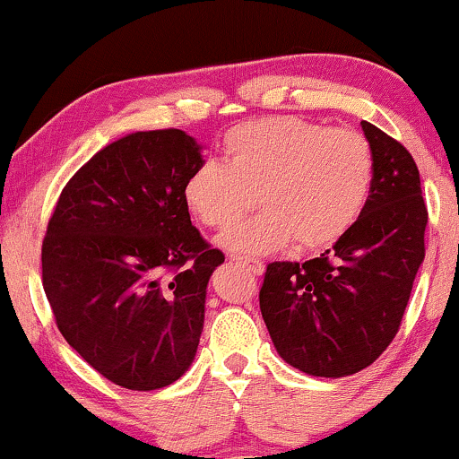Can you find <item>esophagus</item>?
I'll use <instances>...</instances> for the list:
<instances>
[{
    "label": "esophagus",
    "mask_w": 459,
    "mask_h": 459,
    "mask_svg": "<svg viewBox=\"0 0 459 459\" xmlns=\"http://www.w3.org/2000/svg\"><path fill=\"white\" fill-rule=\"evenodd\" d=\"M230 261L237 263L239 267H244L246 272H250L252 276H263L265 272V265L256 259H247V256H239V255H230Z\"/></svg>",
    "instance_id": "esophagus-1"
}]
</instances>
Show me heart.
Masks as SVG:
<instances>
[{
	"mask_svg": "<svg viewBox=\"0 0 459 459\" xmlns=\"http://www.w3.org/2000/svg\"><path fill=\"white\" fill-rule=\"evenodd\" d=\"M224 161L207 160L183 186L196 222L222 229L250 204L259 213L235 222L218 244L235 255H270L296 239L299 250L339 241L365 209L373 183V152L354 129L267 116L224 134Z\"/></svg>",
	"mask_w": 459,
	"mask_h": 459,
	"instance_id": "obj_1",
	"label": "heart"
}]
</instances>
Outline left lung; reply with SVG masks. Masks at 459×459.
Wrapping results in <instances>:
<instances>
[{
	"label": "left lung",
	"mask_w": 459,
	"mask_h": 459,
	"mask_svg": "<svg viewBox=\"0 0 459 459\" xmlns=\"http://www.w3.org/2000/svg\"><path fill=\"white\" fill-rule=\"evenodd\" d=\"M360 127L373 152L365 209L317 259L270 263L259 293L276 351L315 377L362 371L391 345L425 259L419 168L376 125L362 120Z\"/></svg>",
	"instance_id": "left-lung-1"
}]
</instances>
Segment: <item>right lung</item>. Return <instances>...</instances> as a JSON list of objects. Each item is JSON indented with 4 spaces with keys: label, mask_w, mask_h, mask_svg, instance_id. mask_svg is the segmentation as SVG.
<instances>
[{
    "label": "right lung",
    "mask_w": 459,
    "mask_h": 459,
    "mask_svg": "<svg viewBox=\"0 0 459 459\" xmlns=\"http://www.w3.org/2000/svg\"><path fill=\"white\" fill-rule=\"evenodd\" d=\"M203 161L181 129L131 134L79 168L47 226L43 287L57 328L129 391L177 382L196 356L209 278L224 263L183 203Z\"/></svg>",
    "instance_id": "1"
}]
</instances>
